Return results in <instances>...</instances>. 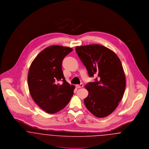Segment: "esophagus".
I'll list each match as a JSON object with an SVG mask.
<instances>
[{
	"label": "esophagus",
	"mask_w": 149,
	"mask_h": 149,
	"mask_svg": "<svg viewBox=\"0 0 149 149\" xmlns=\"http://www.w3.org/2000/svg\"><path fill=\"white\" fill-rule=\"evenodd\" d=\"M76 87H77V88H82V87H83V84H80V85H76Z\"/></svg>",
	"instance_id": "34e87169"
}]
</instances>
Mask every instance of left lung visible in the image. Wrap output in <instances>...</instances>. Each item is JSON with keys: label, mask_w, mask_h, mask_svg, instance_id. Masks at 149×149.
<instances>
[{"label": "left lung", "mask_w": 149, "mask_h": 149, "mask_svg": "<svg viewBox=\"0 0 149 149\" xmlns=\"http://www.w3.org/2000/svg\"><path fill=\"white\" fill-rule=\"evenodd\" d=\"M90 77L95 81L85 85L89 94L84 99L86 108L97 117L112 113L123 97L126 78L120 60L112 50L94 44L75 47Z\"/></svg>", "instance_id": "obj_1"}]
</instances>
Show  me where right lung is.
<instances>
[{
  "label": "right lung",
  "instance_id": "right-lung-1",
  "mask_svg": "<svg viewBox=\"0 0 149 149\" xmlns=\"http://www.w3.org/2000/svg\"><path fill=\"white\" fill-rule=\"evenodd\" d=\"M72 49L50 46L43 50L32 61L28 74V85L36 103L48 113L61 111L70 102L75 88L64 78L62 62ZM62 80L63 84L58 82Z\"/></svg>",
  "mask_w": 149,
  "mask_h": 149
}]
</instances>
